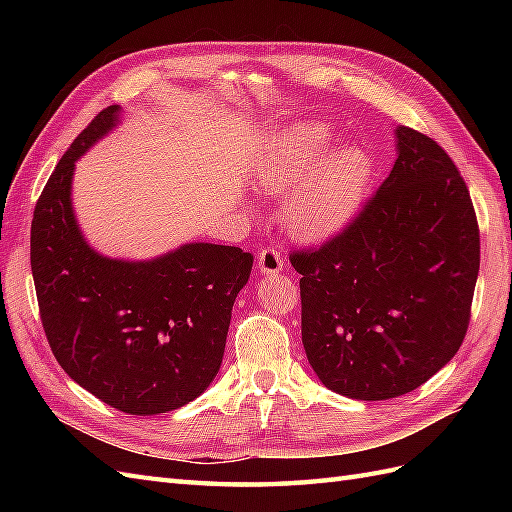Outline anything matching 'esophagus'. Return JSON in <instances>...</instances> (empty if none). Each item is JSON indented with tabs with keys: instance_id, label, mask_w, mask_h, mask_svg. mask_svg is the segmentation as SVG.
I'll use <instances>...</instances> for the list:
<instances>
[{
	"instance_id": "1",
	"label": "esophagus",
	"mask_w": 512,
	"mask_h": 512,
	"mask_svg": "<svg viewBox=\"0 0 512 512\" xmlns=\"http://www.w3.org/2000/svg\"><path fill=\"white\" fill-rule=\"evenodd\" d=\"M258 267L262 273H280L282 267H284V256H282V250L280 247H265V250H260V256H258Z\"/></svg>"
}]
</instances>
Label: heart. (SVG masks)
I'll list each match as a JSON object with an SVG mask.
<instances>
[{
	"instance_id": "heart-1",
	"label": "heart",
	"mask_w": 512,
	"mask_h": 512,
	"mask_svg": "<svg viewBox=\"0 0 512 512\" xmlns=\"http://www.w3.org/2000/svg\"><path fill=\"white\" fill-rule=\"evenodd\" d=\"M333 132L324 123H299L271 141L258 160V185L286 196L284 222L294 237L318 241L342 230L361 209L371 183L369 153L342 147L324 159Z\"/></svg>"
}]
</instances>
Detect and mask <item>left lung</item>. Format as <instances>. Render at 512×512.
<instances>
[{
    "label": "left lung",
    "instance_id": "left-lung-1",
    "mask_svg": "<svg viewBox=\"0 0 512 512\" xmlns=\"http://www.w3.org/2000/svg\"><path fill=\"white\" fill-rule=\"evenodd\" d=\"M397 160L359 215L301 273V335L327 389L363 401L406 395L459 350L480 235L468 185L433 138L397 128Z\"/></svg>",
    "mask_w": 512,
    "mask_h": 512
}]
</instances>
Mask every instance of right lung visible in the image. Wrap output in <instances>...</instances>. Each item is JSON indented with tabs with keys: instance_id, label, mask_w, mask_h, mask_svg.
I'll return each instance as SVG.
<instances>
[{
	"instance_id": "obj_1",
	"label": "right lung",
	"mask_w": 512,
	"mask_h": 512,
	"mask_svg": "<svg viewBox=\"0 0 512 512\" xmlns=\"http://www.w3.org/2000/svg\"><path fill=\"white\" fill-rule=\"evenodd\" d=\"M119 111L98 113L46 181L32 222V273L57 363L104 404L149 416L185 406L213 382L254 256L215 243L141 262L91 250L72 211L74 162L117 126Z\"/></svg>"
}]
</instances>
